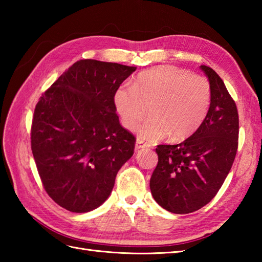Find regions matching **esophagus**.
Returning <instances> with one entry per match:
<instances>
[{
  "label": "esophagus",
  "mask_w": 262,
  "mask_h": 262,
  "mask_svg": "<svg viewBox=\"0 0 262 262\" xmlns=\"http://www.w3.org/2000/svg\"><path fill=\"white\" fill-rule=\"evenodd\" d=\"M144 147H145V145H144L142 142H140V141L136 142V144H135V149H136V151H137V149H141V148H144Z\"/></svg>",
  "instance_id": "obj_1"
}]
</instances>
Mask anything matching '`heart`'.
I'll use <instances>...</instances> for the list:
<instances>
[{"label":"heart","instance_id":"b5f03b06","mask_svg":"<svg viewBox=\"0 0 262 262\" xmlns=\"http://www.w3.org/2000/svg\"><path fill=\"white\" fill-rule=\"evenodd\" d=\"M116 113L127 128H135L141 142H157L169 135L183 141L202 125L210 104V88L203 76L176 66H158L141 72L132 85L122 84L113 97Z\"/></svg>","mask_w":262,"mask_h":262}]
</instances>
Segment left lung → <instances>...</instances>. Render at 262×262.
<instances>
[{
    "instance_id": "8db88e82",
    "label": "left lung",
    "mask_w": 262,
    "mask_h": 262,
    "mask_svg": "<svg viewBox=\"0 0 262 262\" xmlns=\"http://www.w3.org/2000/svg\"><path fill=\"white\" fill-rule=\"evenodd\" d=\"M210 88L202 125L177 145H159V162L149 180L152 196L170 213L189 214L207 205L223 185L237 151L235 102L216 72L200 66Z\"/></svg>"
}]
</instances>
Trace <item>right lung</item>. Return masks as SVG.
<instances>
[{
  "mask_svg": "<svg viewBox=\"0 0 262 262\" xmlns=\"http://www.w3.org/2000/svg\"><path fill=\"white\" fill-rule=\"evenodd\" d=\"M135 66L82 59L42 94L31 126V149L43 188L55 203L86 213L110 196L116 176L134 154L113 97Z\"/></svg>",
  "mask_w": 262,
  "mask_h": 262,
  "instance_id": "obj_1",
  "label": "right lung"
}]
</instances>
